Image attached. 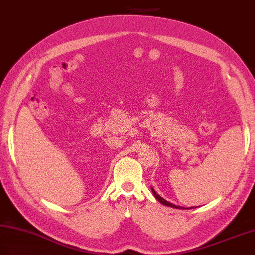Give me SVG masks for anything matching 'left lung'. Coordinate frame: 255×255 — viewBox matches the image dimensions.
<instances>
[{"label": "left lung", "instance_id": "obj_1", "mask_svg": "<svg viewBox=\"0 0 255 255\" xmlns=\"http://www.w3.org/2000/svg\"><path fill=\"white\" fill-rule=\"evenodd\" d=\"M151 190H152V193H153V195L155 196V198L157 199V201H159L161 204H163V205H165V206H168V207L177 208V209H192V208H193V207H191V208H184V207H180V206H177V205L171 204V203H169V202H167V201H165V199H164L163 197H161L159 194H156V192L153 190V188H151Z\"/></svg>", "mask_w": 255, "mask_h": 255}]
</instances>
